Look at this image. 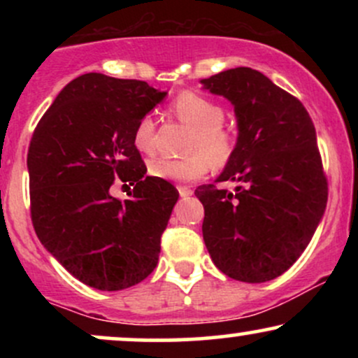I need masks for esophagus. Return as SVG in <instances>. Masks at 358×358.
Returning a JSON list of instances; mask_svg holds the SVG:
<instances>
[{"label":"esophagus","mask_w":358,"mask_h":358,"mask_svg":"<svg viewBox=\"0 0 358 358\" xmlns=\"http://www.w3.org/2000/svg\"><path fill=\"white\" fill-rule=\"evenodd\" d=\"M178 193L180 196H183V199H187V196H192L193 195V190L190 187H185V185H180L178 187Z\"/></svg>","instance_id":"obj_1"}]
</instances>
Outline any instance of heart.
<instances>
[{
    "instance_id": "1",
    "label": "heart",
    "mask_w": 358,
    "mask_h": 358,
    "mask_svg": "<svg viewBox=\"0 0 358 358\" xmlns=\"http://www.w3.org/2000/svg\"><path fill=\"white\" fill-rule=\"evenodd\" d=\"M171 114L182 124L190 127L183 153L185 158L171 159L159 156L148 163V171L159 180L173 182H195L207 175L208 168L227 166L239 145V133L234 126L224 122L225 109L220 102L195 92L183 90L170 106ZM158 122L151 114L138 119L133 129V143L145 155L155 153Z\"/></svg>"
}]
</instances>
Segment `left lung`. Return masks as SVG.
<instances>
[{"mask_svg": "<svg viewBox=\"0 0 358 358\" xmlns=\"http://www.w3.org/2000/svg\"><path fill=\"white\" fill-rule=\"evenodd\" d=\"M234 104L239 145L217 182L203 185V241L213 264L229 278L266 282L301 256L322 220L328 182L316 133L301 101L249 67L202 80Z\"/></svg>", "mask_w": 358, "mask_h": 358, "instance_id": "8db88e82", "label": "left lung"}]
</instances>
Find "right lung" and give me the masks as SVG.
Wrapping results in <instances>:
<instances>
[{
	"label": "right lung",
	"instance_id": "obj_1",
	"mask_svg": "<svg viewBox=\"0 0 358 358\" xmlns=\"http://www.w3.org/2000/svg\"><path fill=\"white\" fill-rule=\"evenodd\" d=\"M165 96L143 80L84 73L62 89L31 136L27 165L36 236L96 289H126L158 264L178 192L145 176L133 129ZM119 182L134 185L129 201L110 195Z\"/></svg>",
	"mask_w": 358,
	"mask_h": 358
}]
</instances>
